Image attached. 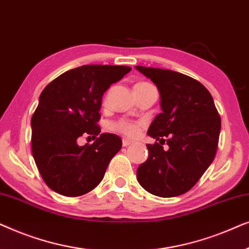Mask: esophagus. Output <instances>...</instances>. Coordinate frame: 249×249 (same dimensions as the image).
Listing matches in <instances>:
<instances>
[{
  "mask_svg": "<svg viewBox=\"0 0 249 249\" xmlns=\"http://www.w3.org/2000/svg\"><path fill=\"white\" fill-rule=\"evenodd\" d=\"M132 141H129V139H122V146H124V147H127V146H129V145H131L132 144Z\"/></svg>",
  "mask_w": 249,
  "mask_h": 249,
  "instance_id": "esophagus-1",
  "label": "esophagus"
}]
</instances>
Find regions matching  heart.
Returning a JSON list of instances; mask_svg holds the SVG:
<instances>
[{
	"mask_svg": "<svg viewBox=\"0 0 249 249\" xmlns=\"http://www.w3.org/2000/svg\"><path fill=\"white\" fill-rule=\"evenodd\" d=\"M146 83H138L137 85H144ZM110 129L112 131L119 132V134L127 136V137H136L139 134L142 129V124L141 122H135V121H129V120H117L113 121L110 124Z\"/></svg>",
	"mask_w": 249,
	"mask_h": 249,
	"instance_id": "b5f03b06",
	"label": "heart"
}]
</instances>
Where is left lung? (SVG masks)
<instances>
[{
	"label": "left lung",
	"mask_w": 249,
	"mask_h": 249,
	"mask_svg": "<svg viewBox=\"0 0 249 249\" xmlns=\"http://www.w3.org/2000/svg\"><path fill=\"white\" fill-rule=\"evenodd\" d=\"M136 69L159 88L162 107L147 131L160 142L146 145L148 159L138 166V182L155 196L182 195L215 158L221 118L212 95L198 80L159 68ZM165 141L166 150L162 148Z\"/></svg>",
	"instance_id": "obj_1"
}]
</instances>
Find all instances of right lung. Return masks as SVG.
Returning a JSON list of instances; mask_svg holds the SVG:
<instances>
[{
    "label": "right lung",
    "mask_w": 249,
    "mask_h": 249,
    "mask_svg": "<svg viewBox=\"0 0 249 249\" xmlns=\"http://www.w3.org/2000/svg\"><path fill=\"white\" fill-rule=\"evenodd\" d=\"M130 70L89 64L67 71L44 88L32 117V152L43 180L55 193L78 197L102 181L122 146L114 134L96 138L102 96ZM83 134L97 141L79 146L76 139Z\"/></svg>",
    "instance_id": "right-lung-1"
}]
</instances>
